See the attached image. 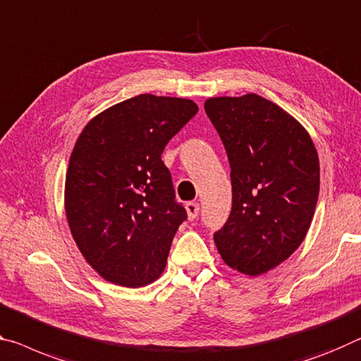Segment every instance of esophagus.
<instances>
[{
    "label": "esophagus",
    "mask_w": 361,
    "mask_h": 361,
    "mask_svg": "<svg viewBox=\"0 0 361 361\" xmlns=\"http://www.w3.org/2000/svg\"><path fill=\"white\" fill-rule=\"evenodd\" d=\"M186 212H188V219L194 220L199 214V204L197 202H188L186 204Z\"/></svg>",
    "instance_id": "esophagus-1"
}]
</instances>
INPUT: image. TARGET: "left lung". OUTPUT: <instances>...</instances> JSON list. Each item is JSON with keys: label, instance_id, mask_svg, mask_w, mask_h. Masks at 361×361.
I'll use <instances>...</instances> for the list:
<instances>
[{"label": "left lung", "instance_id": "obj_1", "mask_svg": "<svg viewBox=\"0 0 361 361\" xmlns=\"http://www.w3.org/2000/svg\"><path fill=\"white\" fill-rule=\"evenodd\" d=\"M231 167V214L214 234L223 262L259 276L304 241L319 192V160L307 130L274 102L249 93L204 104Z\"/></svg>", "mask_w": 361, "mask_h": 361}]
</instances>
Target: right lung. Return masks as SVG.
<instances>
[{
  "label": "right lung",
  "mask_w": 361,
  "mask_h": 361,
  "mask_svg": "<svg viewBox=\"0 0 361 361\" xmlns=\"http://www.w3.org/2000/svg\"><path fill=\"white\" fill-rule=\"evenodd\" d=\"M197 111L191 99L140 94L80 133L66 173V215L80 252L106 281L141 288L162 274L186 210L160 157Z\"/></svg>",
  "instance_id": "right-lung-1"
}]
</instances>
